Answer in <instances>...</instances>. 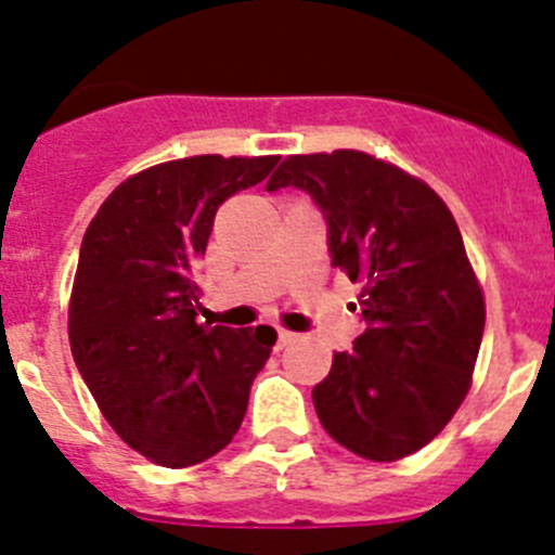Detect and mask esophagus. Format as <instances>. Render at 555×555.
<instances>
[{
    "label": "esophagus",
    "instance_id": "1",
    "mask_svg": "<svg viewBox=\"0 0 555 555\" xmlns=\"http://www.w3.org/2000/svg\"><path fill=\"white\" fill-rule=\"evenodd\" d=\"M298 339V334H293V331H284V328H279V334H276V348L282 350V348H287V345H293V341Z\"/></svg>",
    "mask_w": 555,
    "mask_h": 555
}]
</instances>
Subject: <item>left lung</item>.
Masks as SVG:
<instances>
[{
	"mask_svg": "<svg viewBox=\"0 0 555 555\" xmlns=\"http://www.w3.org/2000/svg\"><path fill=\"white\" fill-rule=\"evenodd\" d=\"M312 194L331 262L361 284L366 331L312 391L325 433L395 463L427 447L463 405L485 334V293L447 202L361 150L287 155L266 189Z\"/></svg>",
	"mask_w": 555,
	"mask_h": 555,
	"instance_id": "8db88e82",
	"label": "left lung"
}]
</instances>
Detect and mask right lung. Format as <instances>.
<instances>
[{"mask_svg":"<svg viewBox=\"0 0 555 555\" xmlns=\"http://www.w3.org/2000/svg\"><path fill=\"white\" fill-rule=\"evenodd\" d=\"M279 155H191L122 180L81 241L67 336L103 418L164 468L214 457L241 429L276 331L196 323L194 271L216 210Z\"/></svg>","mask_w":555,"mask_h":555,"instance_id":"1","label":"right lung"}]
</instances>
